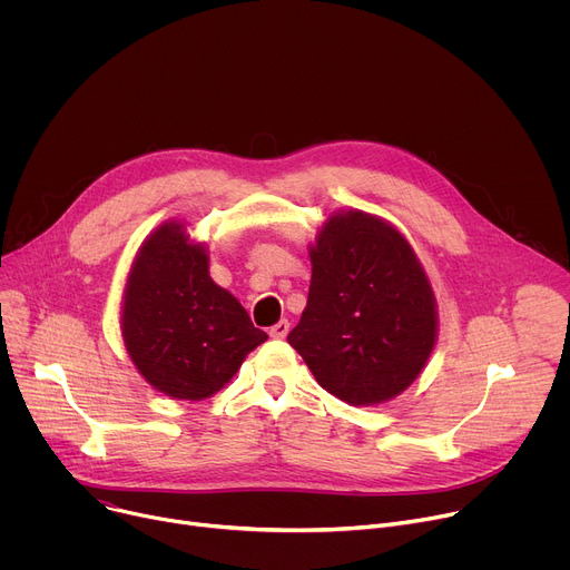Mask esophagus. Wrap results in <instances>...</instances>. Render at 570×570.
<instances>
[{"instance_id":"34e87169","label":"esophagus","mask_w":570,"mask_h":570,"mask_svg":"<svg viewBox=\"0 0 570 570\" xmlns=\"http://www.w3.org/2000/svg\"><path fill=\"white\" fill-rule=\"evenodd\" d=\"M291 332V322L288 320H279L277 324H273L271 327V336L273 338H286Z\"/></svg>"}]
</instances>
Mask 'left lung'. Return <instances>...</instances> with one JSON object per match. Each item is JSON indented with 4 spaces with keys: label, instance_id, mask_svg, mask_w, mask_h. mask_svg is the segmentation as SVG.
Wrapping results in <instances>:
<instances>
[{
    "label": "left lung",
    "instance_id": "obj_1",
    "mask_svg": "<svg viewBox=\"0 0 570 570\" xmlns=\"http://www.w3.org/2000/svg\"><path fill=\"white\" fill-rule=\"evenodd\" d=\"M308 255V299L291 347L352 405L396 396L420 376L438 336L435 295L411 243L350 209L322 225Z\"/></svg>",
    "mask_w": 570,
    "mask_h": 570
}]
</instances>
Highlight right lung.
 <instances>
[{"label":"right lung","instance_id":"1","mask_svg":"<svg viewBox=\"0 0 570 570\" xmlns=\"http://www.w3.org/2000/svg\"><path fill=\"white\" fill-rule=\"evenodd\" d=\"M121 334L139 374L174 399L218 392L268 336L212 282L205 246L183 223L157 227L139 248L124 293Z\"/></svg>","mask_w":570,"mask_h":570}]
</instances>
